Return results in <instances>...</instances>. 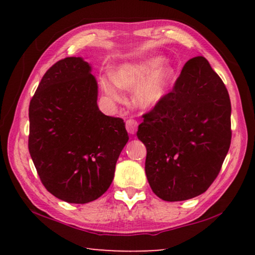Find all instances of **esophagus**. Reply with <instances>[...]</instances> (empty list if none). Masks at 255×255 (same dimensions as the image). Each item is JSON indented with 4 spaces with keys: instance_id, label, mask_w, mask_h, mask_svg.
I'll return each instance as SVG.
<instances>
[{
    "instance_id": "1",
    "label": "esophagus",
    "mask_w": 255,
    "mask_h": 255,
    "mask_svg": "<svg viewBox=\"0 0 255 255\" xmlns=\"http://www.w3.org/2000/svg\"><path fill=\"white\" fill-rule=\"evenodd\" d=\"M137 128H138V123L136 122L135 119H128L127 120V122H126V129H127V131L130 133V135L136 133Z\"/></svg>"
}]
</instances>
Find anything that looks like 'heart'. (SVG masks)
I'll list each match as a JSON object with an SVG mask.
<instances>
[{
  "label": "heart",
  "instance_id": "1",
  "mask_svg": "<svg viewBox=\"0 0 255 255\" xmlns=\"http://www.w3.org/2000/svg\"><path fill=\"white\" fill-rule=\"evenodd\" d=\"M163 63L161 56L124 63L116 68L112 77H101L102 91L111 100L123 102L119 88L128 91L133 89V103L140 109H153L165 97L174 75L172 66L162 65Z\"/></svg>",
  "mask_w": 255,
  "mask_h": 255
}]
</instances>
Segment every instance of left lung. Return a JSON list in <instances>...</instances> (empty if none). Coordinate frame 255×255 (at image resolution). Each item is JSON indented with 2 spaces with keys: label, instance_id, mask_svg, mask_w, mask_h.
<instances>
[{
  "label": "left lung",
  "instance_id": "1",
  "mask_svg": "<svg viewBox=\"0 0 255 255\" xmlns=\"http://www.w3.org/2000/svg\"><path fill=\"white\" fill-rule=\"evenodd\" d=\"M231 111L226 86L208 60L202 56L188 60L173 90L138 126L155 195L182 201L210 187L230 149Z\"/></svg>",
  "mask_w": 255,
  "mask_h": 255
}]
</instances>
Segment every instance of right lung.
Returning <instances> with one entry per match:
<instances>
[{"mask_svg": "<svg viewBox=\"0 0 255 255\" xmlns=\"http://www.w3.org/2000/svg\"><path fill=\"white\" fill-rule=\"evenodd\" d=\"M91 65L67 57L42 76L29 106V152L42 184L70 204L101 197L129 139L123 119L103 115Z\"/></svg>", "mask_w": 255, "mask_h": 255, "instance_id": "obj_1", "label": "right lung"}]
</instances>
